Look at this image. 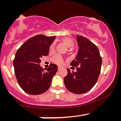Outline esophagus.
I'll return each instance as SVG.
<instances>
[{
	"mask_svg": "<svg viewBox=\"0 0 121 121\" xmlns=\"http://www.w3.org/2000/svg\"><path fill=\"white\" fill-rule=\"evenodd\" d=\"M61 69V67H58V70H60Z\"/></svg>",
	"mask_w": 121,
	"mask_h": 121,
	"instance_id": "obj_1",
	"label": "esophagus"
}]
</instances>
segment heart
Wrapping results in <instances>:
<instances>
[{
    "label": "heart",
    "instance_id": "1",
    "mask_svg": "<svg viewBox=\"0 0 121 121\" xmlns=\"http://www.w3.org/2000/svg\"><path fill=\"white\" fill-rule=\"evenodd\" d=\"M61 41L67 47H69V48H72L74 46V40L70 37H65L61 39ZM54 44H52L51 45L50 47V52H53L54 50ZM52 60H53L54 63H56L57 64H59V65H62L63 64V60L61 56H60V55H56V56H55L53 58Z\"/></svg>",
    "mask_w": 121,
    "mask_h": 121
}]
</instances>
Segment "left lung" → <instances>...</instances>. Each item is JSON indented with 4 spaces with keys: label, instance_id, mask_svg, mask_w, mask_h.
Instances as JSON below:
<instances>
[{
    "label": "left lung",
    "instance_id": "8db88e82",
    "mask_svg": "<svg viewBox=\"0 0 121 121\" xmlns=\"http://www.w3.org/2000/svg\"><path fill=\"white\" fill-rule=\"evenodd\" d=\"M77 41L78 52L75 60L70 64L76 67L77 71L71 72L67 68L64 82L68 91L81 94L91 90L97 82L101 72L102 58L98 47L88 39L77 35Z\"/></svg>",
    "mask_w": 121,
    "mask_h": 121
}]
</instances>
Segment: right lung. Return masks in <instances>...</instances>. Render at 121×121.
<instances>
[{"instance_id":"right-lung-1","label":"right lung","mask_w":121,"mask_h":121,"mask_svg":"<svg viewBox=\"0 0 121 121\" xmlns=\"http://www.w3.org/2000/svg\"><path fill=\"white\" fill-rule=\"evenodd\" d=\"M56 37L37 35L27 40L16 53L13 60L14 73L19 85L26 93L39 95L48 90L58 67L51 64L45 71L41 58L47 56Z\"/></svg>"}]
</instances>
